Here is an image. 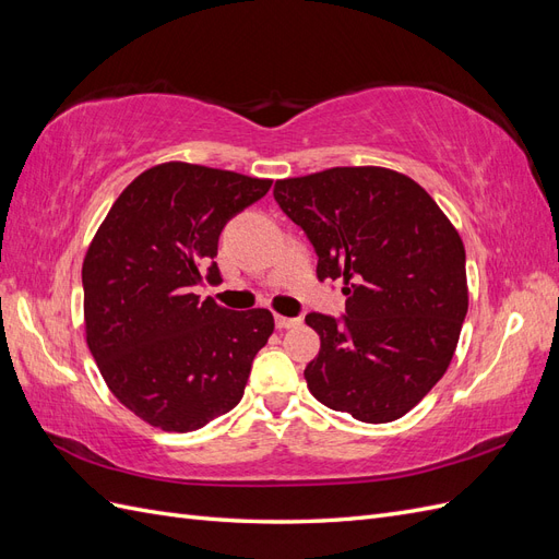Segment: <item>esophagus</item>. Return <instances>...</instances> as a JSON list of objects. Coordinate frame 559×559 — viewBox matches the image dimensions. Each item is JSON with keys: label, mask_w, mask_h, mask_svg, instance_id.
I'll return each instance as SVG.
<instances>
[{"label": "esophagus", "mask_w": 559, "mask_h": 559, "mask_svg": "<svg viewBox=\"0 0 559 559\" xmlns=\"http://www.w3.org/2000/svg\"><path fill=\"white\" fill-rule=\"evenodd\" d=\"M296 324H298V319H294V317H282V314L275 317V326L277 329H292Z\"/></svg>", "instance_id": "34e87169"}]
</instances>
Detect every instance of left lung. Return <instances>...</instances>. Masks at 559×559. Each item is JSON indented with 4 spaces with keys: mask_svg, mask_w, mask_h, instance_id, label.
<instances>
[{
    "mask_svg": "<svg viewBox=\"0 0 559 559\" xmlns=\"http://www.w3.org/2000/svg\"><path fill=\"white\" fill-rule=\"evenodd\" d=\"M275 200L343 280L345 321L312 312V396L368 425L403 417L445 376L468 310L460 233L417 181L389 167H331L275 181Z\"/></svg>",
    "mask_w": 559,
    "mask_h": 559,
    "instance_id": "8db88e82",
    "label": "left lung"
}]
</instances>
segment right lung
I'll list each match as a JSON object with an SVG mask.
<instances>
[{
    "label": "right lung",
    "mask_w": 559,
    "mask_h": 559,
    "mask_svg": "<svg viewBox=\"0 0 559 559\" xmlns=\"http://www.w3.org/2000/svg\"><path fill=\"white\" fill-rule=\"evenodd\" d=\"M273 179L170 160L116 198L83 259L86 343L109 392L163 431H195L233 411L273 312H230L193 286L214 263L230 216Z\"/></svg>",
    "instance_id": "obj_1"
}]
</instances>
